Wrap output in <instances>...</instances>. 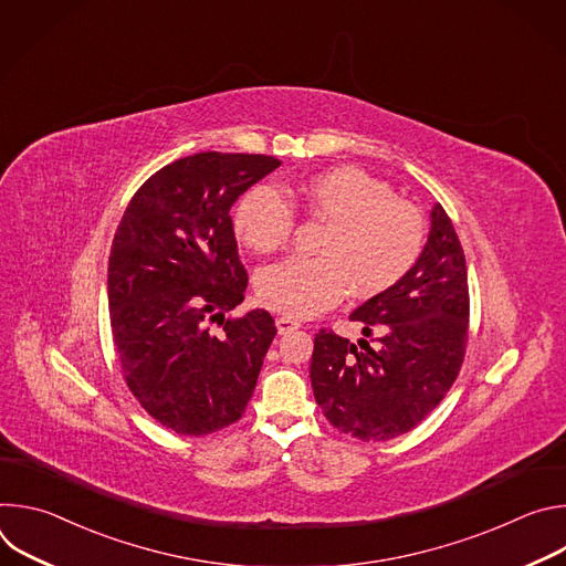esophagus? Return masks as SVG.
<instances>
[{
	"instance_id": "esophagus-1",
	"label": "esophagus",
	"mask_w": 566,
	"mask_h": 566,
	"mask_svg": "<svg viewBox=\"0 0 566 566\" xmlns=\"http://www.w3.org/2000/svg\"><path fill=\"white\" fill-rule=\"evenodd\" d=\"M275 327H277V334H291V332L300 329V322H297V319H291V317H286V315H282V317L275 319Z\"/></svg>"
}]
</instances>
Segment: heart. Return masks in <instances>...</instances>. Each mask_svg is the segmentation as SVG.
<instances>
[{"label":"heart","instance_id":"obj_1","mask_svg":"<svg viewBox=\"0 0 566 566\" xmlns=\"http://www.w3.org/2000/svg\"><path fill=\"white\" fill-rule=\"evenodd\" d=\"M289 199L327 228L315 249L319 258H289L258 273L260 300L286 317H313L349 289L358 297L378 295L406 277L423 251L421 210L360 168L313 175ZM234 230L251 251L275 253L293 237L295 212L275 188L258 186L237 203Z\"/></svg>","mask_w":566,"mask_h":566}]
</instances>
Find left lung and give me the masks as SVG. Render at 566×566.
<instances>
[{
	"label": "left lung",
	"mask_w": 566,
	"mask_h": 566,
	"mask_svg": "<svg viewBox=\"0 0 566 566\" xmlns=\"http://www.w3.org/2000/svg\"><path fill=\"white\" fill-rule=\"evenodd\" d=\"M468 269L452 219L432 208L428 244L408 275L349 317L358 345L319 329L311 387L327 421L360 441H389L415 430L459 376L468 345Z\"/></svg>",
	"instance_id": "obj_1"
}]
</instances>
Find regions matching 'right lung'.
Instances as JSON below:
<instances>
[{"instance_id": "1", "label": "right lung", "mask_w": 566, "mask_h": 566, "mask_svg": "<svg viewBox=\"0 0 566 566\" xmlns=\"http://www.w3.org/2000/svg\"><path fill=\"white\" fill-rule=\"evenodd\" d=\"M280 164L266 154L179 158L136 190L116 228L107 297L118 365L140 408L177 434L239 421L277 334L264 308L226 313L249 284L230 208Z\"/></svg>"}]
</instances>
